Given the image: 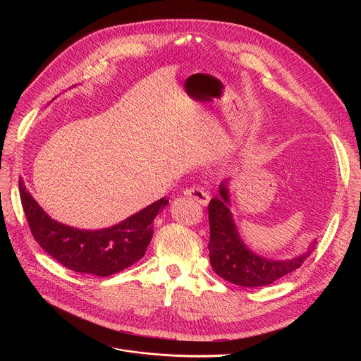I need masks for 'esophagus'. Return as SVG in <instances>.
<instances>
[{"label": "esophagus", "instance_id": "esophagus-1", "mask_svg": "<svg viewBox=\"0 0 361 361\" xmlns=\"http://www.w3.org/2000/svg\"><path fill=\"white\" fill-rule=\"evenodd\" d=\"M184 194L192 200H195L197 202H200L201 205H207L210 201V195L209 192H205L201 187H190L184 191Z\"/></svg>", "mask_w": 361, "mask_h": 361}]
</instances>
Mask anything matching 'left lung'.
<instances>
[{
  "label": "left lung",
  "mask_w": 361,
  "mask_h": 361,
  "mask_svg": "<svg viewBox=\"0 0 361 361\" xmlns=\"http://www.w3.org/2000/svg\"><path fill=\"white\" fill-rule=\"evenodd\" d=\"M220 197L209 204L210 263L216 274L241 287L269 286L297 270L314 251L316 240L307 251L290 260L266 259L252 252L241 240L230 210L227 180L220 184Z\"/></svg>",
  "instance_id": "left-lung-1"
}]
</instances>
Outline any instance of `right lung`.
Returning a JSON list of instances; mask_svg holds the SVG:
<instances>
[{"mask_svg": "<svg viewBox=\"0 0 361 361\" xmlns=\"http://www.w3.org/2000/svg\"><path fill=\"white\" fill-rule=\"evenodd\" d=\"M23 209L35 241L64 267L109 277L142 259L152 237V221L169 204L166 197L124 221L101 230H80L51 219L20 180Z\"/></svg>", "mask_w": 361, "mask_h": 361, "instance_id": "right-lung-1", "label": "right lung"}]
</instances>
